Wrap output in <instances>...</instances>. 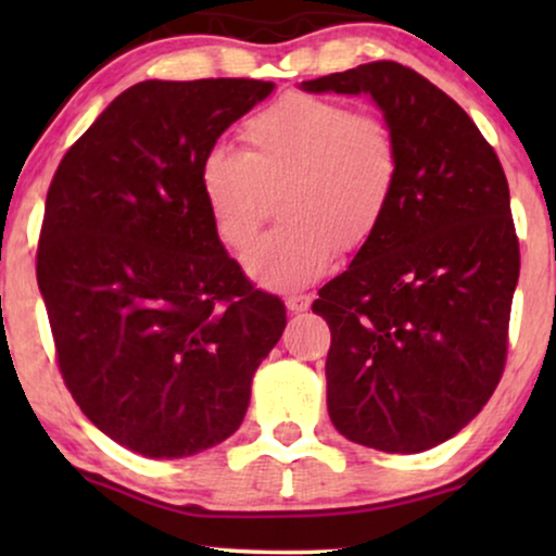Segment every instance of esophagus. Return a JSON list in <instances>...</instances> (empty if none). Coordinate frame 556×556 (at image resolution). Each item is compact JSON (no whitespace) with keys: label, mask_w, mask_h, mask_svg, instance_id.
<instances>
[{"label":"esophagus","mask_w":556,"mask_h":556,"mask_svg":"<svg viewBox=\"0 0 556 556\" xmlns=\"http://www.w3.org/2000/svg\"><path fill=\"white\" fill-rule=\"evenodd\" d=\"M311 295L308 293H291V295H286V306H288V311H291V314H301V311H306L308 306H311Z\"/></svg>","instance_id":"esophagus-1"}]
</instances>
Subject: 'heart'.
Here are the masks:
<instances>
[{
	"mask_svg": "<svg viewBox=\"0 0 556 556\" xmlns=\"http://www.w3.org/2000/svg\"><path fill=\"white\" fill-rule=\"evenodd\" d=\"M245 154L212 149L200 164V194L212 230L242 253L261 230L268 197L280 194L283 227L257 242L248 273L295 291L331 270L337 250L367 248L390 215L402 151L390 121L356 113L337 98L288 93L242 121Z\"/></svg>",
	"mask_w": 556,
	"mask_h": 556,
	"instance_id": "obj_1",
	"label": "heart"
}]
</instances>
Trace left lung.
Returning a JSON list of instances; mask_svg holds the SVG:
<instances>
[{"label": "left lung", "mask_w": 556, "mask_h": 556, "mask_svg": "<svg viewBox=\"0 0 556 556\" xmlns=\"http://www.w3.org/2000/svg\"><path fill=\"white\" fill-rule=\"evenodd\" d=\"M301 88L369 93L402 151L390 215L314 301L331 329V422L377 451H430L481 413L506 367L519 238L504 166L451 96L394 60Z\"/></svg>", "instance_id": "1"}]
</instances>
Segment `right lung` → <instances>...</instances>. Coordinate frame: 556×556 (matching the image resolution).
Wrapping results in <instances>:
<instances>
[{
    "label": "right lung",
    "mask_w": 556,
    "mask_h": 556,
    "mask_svg": "<svg viewBox=\"0 0 556 556\" xmlns=\"http://www.w3.org/2000/svg\"><path fill=\"white\" fill-rule=\"evenodd\" d=\"M250 78L143 80L67 149L50 181L37 286L83 415L128 451L187 458L240 428L286 306L212 230L200 164L268 98Z\"/></svg>",
    "instance_id": "add662e5"
}]
</instances>
